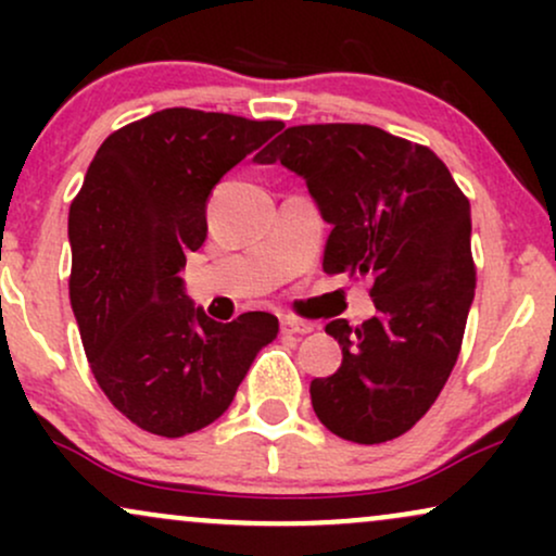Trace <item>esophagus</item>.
<instances>
[{"instance_id":"obj_1","label":"esophagus","mask_w":556,"mask_h":556,"mask_svg":"<svg viewBox=\"0 0 556 556\" xmlns=\"http://www.w3.org/2000/svg\"><path fill=\"white\" fill-rule=\"evenodd\" d=\"M279 327H282L285 334H308V331H314V324L300 321L295 316H282L279 318Z\"/></svg>"}]
</instances>
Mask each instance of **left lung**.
<instances>
[{
  "instance_id": "obj_1",
  "label": "left lung",
  "mask_w": 556,
  "mask_h": 556,
  "mask_svg": "<svg viewBox=\"0 0 556 556\" xmlns=\"http://www.w3.org/2000/svg\"><path fill=\"white\" fill-rule=\"evenodd\" d=\"M282 162L331 225L324 271L371 277L376 316L327 324L342 366L311 381L331 433L381 444L418 424L460 355L476 295L470 203L433 151L374 125L287 127L258 164Z\"/></svg>"
}]
</instances>
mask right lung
Here are the masks:
<instances>
[{
    "instance_id": "add662e5",
    "label": "right lung",
    "mask_w": 556,
    "mask_h": 556,
    "mask_svg": "<svg viewBox=\"0 0 556 556\" xmlns=\"http://www.w3.org/2000/svg\"><path fill=\"white\" fill-rule=\"evenodd\" d=\"M282 127L154 112L101 143L70 206V303L83 348L112 405L143 431L175 439L214 424L277 337V316L264 311L208 318L180 271L206 240L216 182Z\"/></svg>"
}]
</instances>
